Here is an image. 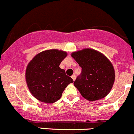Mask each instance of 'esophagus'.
Masks as SVG:
<instances>
[{
    "instance_id": "34e87169",
    "label": "esophagus",
    "mask_w": 134,
    "mask_h": 134,
    "mask_svg": "<svg viewBox=\"0 0 134 134\" xmlns=\"http://www.w3.org/2000/svg\"><path fill=\"white\" fill-rule=\"evenodd\" d=\"M71 77H72V80H73L74 81H75V80H76V76H75L74 74V75H72V76H71Z\"/></svg>"
}]
</instances>
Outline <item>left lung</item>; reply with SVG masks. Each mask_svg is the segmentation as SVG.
<instances>
[{
    "label": "left lung",
    "instance_id": "8db88e82",
    "mask_svg": "<svg viewBox=\"0 0 134 134\" xmlns=\"http://www.w3.org/2000/svg\"><path fill=\"white\" fill-rule=\"evenodd\" d=\"M72 58L81 67V74L74 82L83 97L95 101L105 97L111 91L115 72L109 58L92 49L73 52Z\"/></svg>",
    "mask_w": 134,
    "mask_h": 134
}]
</instances>
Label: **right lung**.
Returning a JSON list of instances; mask_svg holds the SVG:
<instances>
[{"label": "right lung", "mask_w": 134, "mask_h": 134, "mask_svg": "<svg viewBox=\"0 0 134 134\" xmlns=\"http://www.w3.org/2000/svg\"><path fill=\"white\" fill-rule=\"evenodd\" d=\"M67 53L58 49L38 53L28 63L25 81L31 95L42 103H53L60 99L68 84L74 82L59 67Z\"/></svg>", "instance_id": "right-lung-1"}]
</instances>
